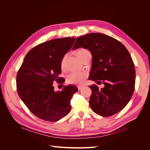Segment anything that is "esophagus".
Masks as SVG:
<instances>
[{
    "instance_id": "34e87169",
    "label": "esophagus",
    "mask_w": 150,
    "mask_h": 150,
    "mask_svg": "<svg viewBox=\"0 0 150 150\" xmlns=\"http://www.w3.org/2000/svg\"><path fill=\"white\" fill-rule=\"evenodd\" d=\"M77 88H78V90H80V89H81L83 88V86H77Z\"/></svg>"
}]
</instances>
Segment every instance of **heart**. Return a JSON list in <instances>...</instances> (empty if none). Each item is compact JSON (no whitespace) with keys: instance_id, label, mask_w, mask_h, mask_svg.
I'll return each mask as SVG.
<instances>
[{"instance_id":"b5f03b06","label":"heart","mask_w":150,"mask_h":150,"mask_svg":"<svg viewBox=\"0 0 150 150\" xmlns=\"http://www.w3.org/2000/svg\"><path fill=\"white\" fill-rule=\"evenodd\" d=\"M76 55L80 59L81 61H83L84 59L91 52L88 49L84 48H81L76 51ZM66 59V55L62 57L61 61V68L62 70L65 69V62ZM88 74L86 72H72L67 77L66 81L68 84H75V85H81L83 84L86 79L88 78Z\"/></svg>"}]
</instances>
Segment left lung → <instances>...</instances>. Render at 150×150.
Returning <instances> with one entry per match:
<instances>
[{
    "label": "left lung",
    "mask_w": 150,
    "mask_h": 150,
    "mask_svg": "<svg viewBox=\"0 0 150 150\" xmlns=\"http://www.w3.org/2000/svg\"><path fill=\"white\" fill-rule=\"evenodd\" d=\"M88 49L93 56L89 79L104 84L90 86L89 104L94 112L111 116L130 101L135 86V68L126 47L119 40L102 33H91L76 39L72 49Z\"/></svg>",
    "instance_id": "left-lung-1"
}]
</instances>
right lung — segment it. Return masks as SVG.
<instances>
[{"label": "right lung", "mask_w": 150, "mask_h": 150, "mask_svg": "<svg viewBox=\"0 0 150 150\" xmlns=\"http://www.w3.org/2000/svg\"><path fill=\"white\" fill-rule=\"evenodd\" d=\"M74 38L55 39L39 44L27 54L18 71L17 93L33 114L44 121L55 122L71 110V99L78 91L67 86L54 91L53 82L62 83L61 61L72 47Z\"/></svg>", "instance_id": "add662e5"}]
</instances>
